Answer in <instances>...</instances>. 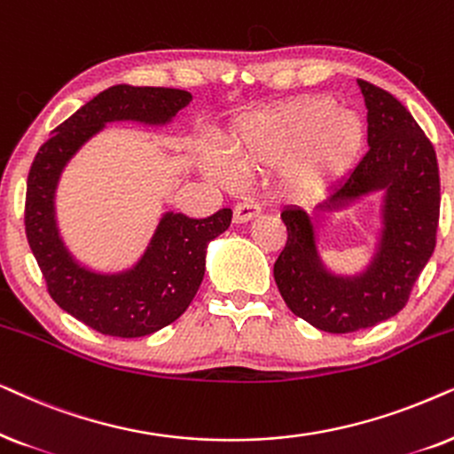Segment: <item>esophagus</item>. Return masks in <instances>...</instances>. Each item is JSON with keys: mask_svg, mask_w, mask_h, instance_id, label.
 <instances>
[{"mask_svg": "<svg viewBox=\"0 0 454 454\" xmlns=\"http://www.w3.org/2000/svg\"><path fill=\"white\" fill-rule=\"evenodd\" d=\"M259 211H262V207H259V205L253 203V201L239 203L237 207H234V222H237V223L249 222V220H253V217L259 215Z\"/></svg>", "mask_w": 454, "mask_h": 454, "instance_id": "obj_1", "label": "esophagus"}]
</instances>
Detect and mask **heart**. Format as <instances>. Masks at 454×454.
Returning a JSON list of instances; mask_svg holds the SVG:
<instances>
[{
	"label": "heart",
	"mask_w": 454,
	"mask_h": 454,
	"mask_svg": "<svg viewBox=\"0 0 454 454\" xmlns=\"http://www.w3.org/2000/svg\"><path fill=\"white\" fill-rule=\"evenodd\" d=\"M364 118L325 95L299 97L251 114L226 137L228 160L205 153V170L223 186L245 174L280 170L290 195L319 197L334 189L357 166L365 149Z\"/></svg>",
	"instance_id": "b5f03b06"
}]
</instances>
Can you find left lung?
<instances>
[{
    "instance_id": "8db88e82",
    "label": "left lung",
    "mask_w": 454,
    "mask_h": 454,
    "mask_svg": "<svg viewBox=\"0 0 454 454\" xmlns=\"http://www.w3.org/2000/svg\"><path fill=\"white\" fill-rule=\"evenodd\" d=\"M357 82L367 107L370 151L319 207L384 192L376 255L364 274H332L317 253L311 215L290 205L282 211L288 239L274 263L288 309L332 334L372 328L407 305L436 247L440 217V174L430 138L395 95L361 78Z\"/></svg>"
}]
</instances>
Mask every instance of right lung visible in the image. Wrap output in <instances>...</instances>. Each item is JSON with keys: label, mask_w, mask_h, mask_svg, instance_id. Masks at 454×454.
Returning <instances> with one entry per match:
<instances>
[{"label": "right lung", "mask_w": 454, "mask_h": 454, "mask_svg": "<svg viewBox=\"0 0 454 454\" xmlns=\"http://www.w3.org/2000/svg\"><path fill=\"white\" fill-rule=\"evenodd\" d=\"M191 99L189 90L116 84L59 124L30 166L24 228L47 290L66 313L106 336H147L183 316L201 286L209 240L228 231L232 211L220 209L203 220L166 211L135 268L99 274L78 263L59 237V174L107 122L168 124Z\"/></svg>", "instance_id": "right-lung-1"}]
</instances>
